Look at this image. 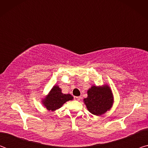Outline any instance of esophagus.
I'll return each instance as SVG.
<instances>
[{"mask_svg": "<svg viewBox=\"0 0 148 148\" xmlns=\"http://www.w3.org/2000/svg\"><path fill=\"white\" fill-rule=\"evenodd\" d=\"M80 99H81V97H74L75 101H79Z\"/></svg>", "mask_w": 148, "mask_h": 148, "instance_id": "1", "label": "esophagus"}]
</instances>
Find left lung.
<instances>
[{
  "label": "left lung",
  "mask_w": 148,
  "mask_h": 148,
  "mask_svg": "<svg viewBox=\"0 0 148 148\" xmlns=\"http://www.w3.org/2000/svg\"><path fill=\"white\" fill-rule=\"evenodd\" d=\"M84 102L90 113L101 116L113 106V92L108 84L92 86L87 90V97L84 99Z\"/></svg>",
  "instance_id": "obj_1"
}]
</instances>
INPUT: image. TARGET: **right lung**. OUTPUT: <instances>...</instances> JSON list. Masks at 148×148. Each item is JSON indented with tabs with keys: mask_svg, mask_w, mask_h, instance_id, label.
<instances>
[{
	"mask_svg": "<svg viewBox=\"0 0 148 148\" xmlns=\"http://www.w3.org/2000/svg\"><path fill=\"white\" fill-rule=\"evenodd\" d=\"M74 97L71 94H64L57 85L52 87L44 99H42V104L49 111H55L62 106L65 102L73 100Z\"/></svg>",
	"mask_w": 148,
	"mask_h": 148,
	"instance_id": "1",
	"label": "right lung"
}]
</instances>
